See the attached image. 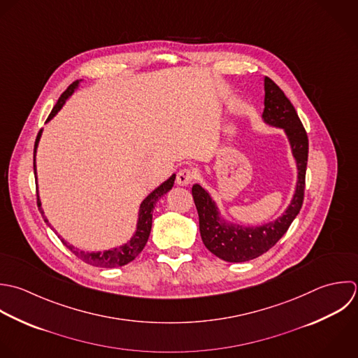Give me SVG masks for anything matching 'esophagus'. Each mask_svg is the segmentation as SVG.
Masks as SVG:
<instances>
[{
  "label": "esophagus",
  "instance_id": "34e87169",
  "mask_svg": "<svg viewBox=\"0 0 358 358\" xmlns=\"http://www.w3.org/2000/svg\"><path fill=\"white\" fill-rule=\"evenodd\" d=\"M194 178H195V174L191 169H182L177 174V184L178 185H189Z\"/></svg>",
  "mask_w": 358,
  "mask_h": 358
}]
</instances>
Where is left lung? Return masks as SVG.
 <instances>
[{
  "label": "left lung",
  "mask_w": 358,
  "mask_h": 358,
  "mask_svg": "<svg viewBox=\"0 0 358 358\" xmlns=\"http://www.w3.org/2000/svg\"><path fill=\"white\" fill-rule=\"evenodd\" d=\"M265 108L262 118L272 127L282 128L292 146L297 163V185L289 208L276 220L262 226H240L227 223L209 192L199 184L192 187V196L199 216V231L205 247L217 258L227 262H245L269 251L289 230L300 213L304 201L306 171L308 160V136L299 114L283 90L265 78Z\"/></svg>",
  "instance_id": "8db88e82"
}]
</instances>
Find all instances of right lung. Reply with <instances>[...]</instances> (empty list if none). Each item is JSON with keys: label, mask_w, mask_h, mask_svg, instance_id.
I'll use <instances>...</instances> for the list:
<instances>
[{"label": "right lung", "mask_w": 358, "mask_h": 358, "mask_svg": "<svg viewBox=\"0 0 358 358\" xmlns=\"http://www.w3.org/2000/svg\"><path fill=\"white\" fill-rule=\"evenodd\" d=\"M78 85H79V80H75L73 83H71L66 87V90L59 96L57 104L52 107V110H51V113H50V115H48L45 122H48L61 110V107L64 106L65 100L75 92ZM40 136H41V129L37 134V138H36V142H34V150H33V169H34L36 180H37V176H36V149H37ZM174 180H176V174H173L167 181H164L162 185H159L155 191H152L143 199V202L139 206V216H138V223H136V231H135V234L132 236V238L127 244H124L121 247H117V248H113V250L103 251V252H100V251L99 252L80 251L79 248H75L73 245L66 243L64 238H61L62 244L73 255H76L79 259H82L83 262H86L89 265H93V266H99V268H117V266H124V265L129 264L145 248V245L148 243V238H149V234H150V229H152V215H153L155 205H156V202L159 201L160 196H163L164 194H167L173 188ZM37 205H38V209H40V212H41V215L44 217V222L51 227V224L48 223V220L44 216V212L41 210V203H40V199H38V194H37Z\"/></svg>", "instance_id": "add662e5"}]
</instances>
